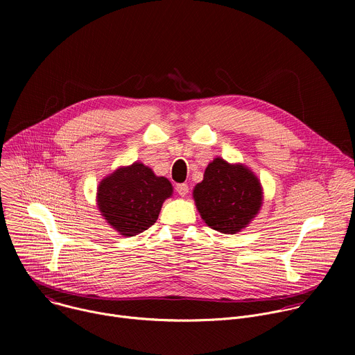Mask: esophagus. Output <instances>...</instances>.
<instances>
[{
  "label": "esophagus",
  "instance_id": "1",
  "mask_svg": "<svg viewBox=\"0 0 355 355\" xmlns=\"http://www.w3.org/2000/svg\"><path fill=\"white\" fill-rule=\"evenodd\" d=\"M175 189H177V192H178L180 196H185V195L188 193V191H189V188H188L187 184H178V185L175 187Z\"/></svg>",
  "mask_w": 355,
  "mask_h": 355
}]
</instances>
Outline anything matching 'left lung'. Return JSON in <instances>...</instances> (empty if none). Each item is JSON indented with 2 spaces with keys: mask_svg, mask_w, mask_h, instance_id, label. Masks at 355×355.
<instances>
[{
  "mask_svg": "<svg viewBox=\"0 0 355 355\" xmlns=\"http://www.w3.org/2000/svg\"><path fill=\"white\" fill-rule=\"evenodd\" d=\"M195 207L211 229L236 234L245 229L263 207L260 178L241 163L214 159L205 168L204 180L192 191Z\"/></svg>",
  "mask_w": 355,
  "mask_h": 355,
  "instance_id": "obj_1",
  "label": "left lung"
}]
</instances>
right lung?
<instances>
[{"label": "right lung", "mask_w": 355, "mask_h": 355, "mask_svg": "<svg viewBox=\"0 0 355 355\" xmlns=\"http://www.w3.org/2000/svg\"><path fill=\"white\" fill-rule=\"evenodd\" d=\"M173 185L140 162L121 166L98 184L96 207L105 222L125 237L155 225Z\"/></svg>", "instance_id": "1"}]
</instances>
